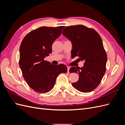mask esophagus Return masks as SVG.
Instances as JSON below:
<instances>
[{
  "label": "esophagus",
  "mask_w": 125,
  "mask_h": 125,
  "mask_svg": "<svg viewBox=\"0 0 125 125\" xmlns=\"http://www.w3.org/2000/svg\"><path fill=\"white\" fill-rule=\"evenodd\" d=\"M70 67H67V69H68V71H67V73H69V70H70Z\"/></svg>",
  "instance_id": "esophagus-1"
}]
</instances>
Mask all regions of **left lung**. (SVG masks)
Here are the masks:
<instances>
[{
    "label": "left lung",
    "mask_w": 125,
    "mask_h": 125,
    "mask_svg": "<svg viewBox=\"0 0 125 125\" xmlns=\"http://www.w3.org/2000/svg\"><path fill=\"white\" fill-rule=\"evenodd\" d=\"M62 34L73 44L71 57L84 60L83 67H72L70 73H79L77 82L72 85L82 92H90L100 84L105 73L107 57L100 35L95 30L83 25L66 26Z\"/></svg>",
    "instance_id": "left-lung-1"
}]
</instances>
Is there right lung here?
Here are the masks:
<instances>
[{
	"label": "right lung",
	"mask_w": 125,
	"mask_h": 125,
	"mask_svg": "<svg viewBox=\"0 0 125 125\" xmlns=\"http://www.w3.org/2000/svg\"><path fill=\"white\" fill-rule=\"evenodd\" d=\"M64 27L42 26L27 34L21 43L19 66L25 81L35 92L50 91L58 75L67 72L63 64L54 65L44 60L52 52V43Z\"/></svg>",
	"instance_id": "1"
}]
</instances>
